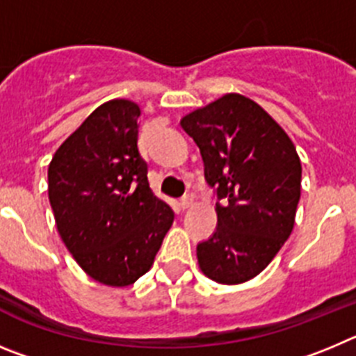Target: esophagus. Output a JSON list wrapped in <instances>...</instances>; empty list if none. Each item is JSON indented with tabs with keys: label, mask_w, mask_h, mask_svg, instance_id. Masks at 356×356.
<instances>
[{
	"label": "esophagus",
	"mask_w": 356,
	"mask_h": 356,
	"mask_svg": "<svg viewBox=\"0 0 356 356\" xmlns=\"http://www.w3.org/2000/svg\"><path fill=\"white\" fill-rule=\"evenodd\" d=\"M193 197H182L181 202H179V206H181L182 209H190V207H193Z\"/></svg>",
	"instance_id": "esophagus-1"
}]
</instances>
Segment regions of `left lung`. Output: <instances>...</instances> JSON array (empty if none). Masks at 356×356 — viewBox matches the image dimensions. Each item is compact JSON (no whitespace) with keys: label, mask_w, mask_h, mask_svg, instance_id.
Segmentation results:
<instances>
[{"label":"left lung","mask_w":356,"mask_h":356,"mask_svg":"<svg viewBox=\"0 0 356 356\" xmlns=\"http://www.w3.org/2000/svg\"><path fill=\"white\" fill-rule=\"evenodd\" d=\"M181 126L223 198L216 232L197 246L198 268L225 286L252 280L293 232L302 193L296 147L261 104L234 92L184 115Z\"/></svg>","instance_id":"left-lung-1"}]
</instances>
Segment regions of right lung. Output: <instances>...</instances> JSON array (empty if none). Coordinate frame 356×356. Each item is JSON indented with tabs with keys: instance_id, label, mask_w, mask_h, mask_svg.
Masks as SVG:
<instances>
[{
	"instance_id": "1",
	"label": "right lung",
	"mask_w": 356,
	"mask_h": 356,
	"mask_svg": "<svg viewBox=\"0 0 356 356\" xmlns=\"http://www.w3.org/2000/svg\"><path fill=\"white\" fill-rule=\"evenodd\" d=\"M140 106L111 99L58 147L47 193L60 238L79 268L110 287L152 268L174 211L152 193L138 150Z\"/></svg>"
}]
</instances>
